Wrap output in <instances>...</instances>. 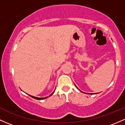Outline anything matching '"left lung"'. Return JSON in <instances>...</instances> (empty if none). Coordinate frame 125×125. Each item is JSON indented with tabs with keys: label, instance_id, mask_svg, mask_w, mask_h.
Listing matches in <instances>:
<instances>
[{
	"label": "left lung",
	"instance_id": "1",
	"mask_svg": "<svg viewBox=\"0 0 125 125\" xmlns=\"http://www.w3.org/2000/svg\"><path fill=\"white\" fill-rule=\"evenodd\" d=\"M76 88H77V89H78V88H77V86H76ZM81 92H83L82 91H81ZM83 93H84V92H83ZM86 94H92V93H91V94H90V93H86ZM95 94H97V93H95Z\"/></svg>",
	"mask_w": 125,
	"mask_h": 125
}]
</instances>
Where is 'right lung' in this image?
Returning <instances> with one entry per match:
<instances>
[{"instance_id":"right-lung-1","label":"right lung","mask_w":125,"mask_h":125,"mask_svg":"<svg viewBox=\"0 0 125 125\" xmlns=\"http://www.w3.org/2000/svg\"><path fill=\"white\" fill-rule=\"evenodd\" d=\"M53 92H54V91H53ZM53 92H52V93L50 95H49V96H51V95H52V94L53 93ZM30 95V96H31V97H32V98H34V99H36V100H44V99H45V98H48V96H46V97H45V98H39V97H36V96H32V95Z\"/></svg>"}]
</instances>
